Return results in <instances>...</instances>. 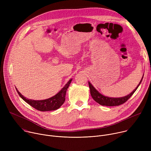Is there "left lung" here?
I'll return each instance as SVG.
<instances>
[{"mask_svg": "<svg viewBox=\"0 0 151 151\" xmlns=\"http://www.w3.org/2000/svg\"><path fill=\"white\" fill-rule=\"evenodd\" d=\"M143 76L137 85V87L135 88V90L132 92L130 94H128L125 97H119V98H112V97H106L100 93H99L93 87V86L90 83V82H88V85H89V87L90 89V93L91 95L93 97V99L99 104L102 105V106H119L121 105L125 102H126L131 97V96L134 94V93L136 91V90L139 87V86L140 85V83L142 82V81L143 79Z\"/></svg>", "mask_w": 151, "mask_h": 151, "instance_id": "obj_1", "label": "left lung"}]
</instances>
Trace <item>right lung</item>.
Here are the masks:
<instances>
[{
    "mask_svg": "<svg viewBox=\"0 0 151 151\" xmlns=\"http://www.w3.org/2000/svg\"><path fill=\"white\" fill-rule=\"evenodd\" d=\"M71 81L72 79L69 80V82L65 85V86L56 95L50 99L43 100H33L26 99L22 94H21V93L17 90V88L16 90L19 96L23 99V100H24L26 103H27L36 109L42 112L51 111L58 109L65 101L66 91L71 83Z\"/></svg>",
    "mask_w": 151,
    "mask_h": 151,
    "instance_id": "add662e5",
    "label": "right lung"
}]
</instances>
